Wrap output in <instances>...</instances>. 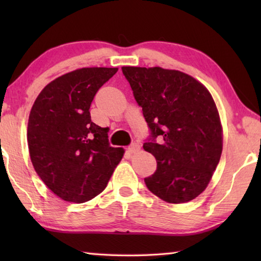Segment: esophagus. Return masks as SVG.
<instances>
[{"label": "esophagus", "instance_id": "1", "mask_svg": "<svg viewBox=\"0 0 261 261\" xmlns=\"http://www.w3.org/2000/svg\"><path fill=\"white\" fill-rule=\"evenodd\" d=\"M139 151H140V146H139V144H137V143L132 144L131 146L127 148V152H129L130 154H136V153H138Z\"/></svg>", "mask_w": 261, "mask_h": 261}]
</instances>
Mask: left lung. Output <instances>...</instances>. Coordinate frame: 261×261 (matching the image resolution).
I'll return each instance as SVG.
<instances>
[{
	"label": "left lung",
	"instance_id": "1",
	"mask_svg": "<svg viewBox=\"0 0 261 261\" xmlns=\"http://www.w3.org/2000/svg\"><path fill=\"white\" fill-rule=\"evenodd\" d=\"M122 71L152 131V141L143 147L158 166L145 178L147 189L169 204L194 199L211 182L222 153L223 130L213 96L178 70L122 67Z\"/></svg>",
	"mask_w": 261,
	"mask_h": 261
}]
</instances>
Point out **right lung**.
<instances>
[{"instance_id":"obj_1","label":"right lung","mask_w":261,"mask_h":261,"mask_svg":"<svg viewBox=\"0 0 261 261\" xmlns=\"http://www.w3.org/2000/svg\"><path fill=\"white\" fill-rule=\"evenodd\" d=\"M118 68H82L62 74L39 93L28 125L30 158L48 189L82 202L103 191L124 149L108 143V127L91 121V102Z\"/></svg>"}]
</instances>
